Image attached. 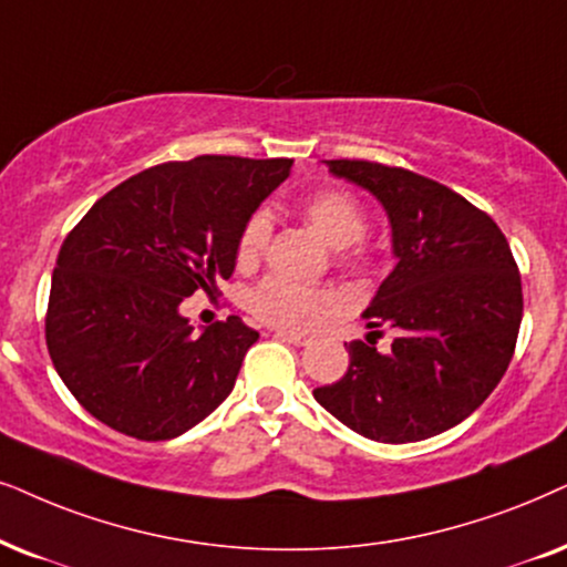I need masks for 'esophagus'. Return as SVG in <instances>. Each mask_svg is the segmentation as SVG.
I'll list each match as a JSON object with an SVG mask.
<instances>
[{
  "mask_svg": "<svg viewBox=\"0 0 567 567\" xmlns=\"http://www.w3.org/2000/svg\"><path fill=\"white\" fill-rule=\"evenodd\" d=\"M276 338H281V341L291 343V347H307V343H310V338L301 336V333H291V330H276Z\"/></svg>",
  "mask_w": 567,
  "mask_h": 567,
  "instance_id": "esophagus-1",
  "label": "esophagus"
}]
</instances>
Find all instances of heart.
Returning a JSON list of instances; mask_svg holds the SVG:
<instances>
[{
	"mask_svg": "<svg viewBox=\"0 0 567 567\" xmlns=\"http://www.w3.org/2000/svg\"><path fill=\"white\" fill-rule=\"evenodd\" d=\"M301 216H305L310 229L333 249H343L357 245L362 239L367 218L364 208L359 205L354 195L347 189H318L301 203ZM270 239V220L266 213H255L252 218L241 226L237 239V260L241 268L255 266L266 252ZM354 262L364 260V249L351 252ZM333 297L328 291L299 286L286 278L270 276L262 281L249 297V310L257 320L268 326L286 328V330H310L322 320V315L333 310Z\"/></svg>",
	"mask_w": 567,
	"mask_h": 567,
	"instance_id": "heart-1",
	"label": "heart"
}]
</instances>
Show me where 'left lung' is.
I'll list each match as a JSON object with an SVG mask.
<instances>
[{
  "instance_id": "obj_1",
  "label": "left lung",
  "mask_w": 567,
  "mask_h": 567,
  "mask_svg": "<svg viewBox=\"0 0 567 567\" xmlns=\"http://www.w3.org/2000/svg\"><path fill=\"white\" fill-rule=\"evenodd\" d=\"M362 187L391 224L395 268L362 312L349 370L315 401L378 443H419L482 406L508 370L524 315L518 266L487 213L445 185L372 161H322ZM388 324L392 349L371 338Z\"/></svg>"
}]
</instances>
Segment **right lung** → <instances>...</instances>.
I'll return each mask as SVG.
<instances>
[{
    "label": "right lung",
    "instance_id": "obj_1",
    "mask_svg": "<svg viewBox=\"0 0 567 567\" xmlns=\"http://www.w3.org/2000/svg\"><path fill=\"white\" fill-rule=\"evenodd\" d=\"M291 164L197 156L145 168L68 234L47 347L87 414L122 435L172 440L226 401L260 333L237 315L197 333L179 305L234 274L241 226Z\"/></svg>",
    "mask_w": 567,
    "mask_h": 567
}]
</instances>
